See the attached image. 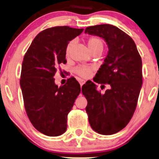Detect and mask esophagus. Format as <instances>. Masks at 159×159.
I'll return each mask as SVG.
<instances>
[{"instance_id":"34e87169","label":"esophagus","mask_w":159,"mask_h":159,"mask_svg":"<svg viewBox=\"0 0 159 159\" xmlns=\"http://www.w3.org/2000/svg\"><path fill=\"white\" fill-rule=\"evenodd\" d=\"M85 82H86V81H84V80H83V79H79V84H80V85H81V87H82V86L84 84Z\"/></svg>"}]
</instances>
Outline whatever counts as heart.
I'll use <instances>...</instances> for the list:
<instances>
[{
  "instance_id": "obj_1",
  "label": "heart",
  "mask_w": 159,
  "mask_h": 159,
  "mask_svg": "<svg viewBox=\"0 0 159 159\" xmlns=\"http://www.w3.org/2000/svg\"><path fill=\"white\" fill-rule=\"evenodd\" d=\"M75 42L73 40H71L66 45L65 49V54L66 57L70 56L71 52H72V47H73ZM87 45L90 49V52H93L95 51H102L104 48V43L101 38L98 36H91L87 39ZM93 66H85L80 65L76 66L74 69V72H75L78 75L81 76L82 78H88L92 73L93 71L94 70Z\"/></svg>"
}]
</instances>
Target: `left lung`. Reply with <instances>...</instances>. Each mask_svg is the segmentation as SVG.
Instances as JSON below:
<instances>
[{"label":"left lung","instance_id":"8db88e82","mask_svg":"<svg viewBox=\"0 0 159 159\" xmlns=\"http://www.w3.org/2000/svg\"><path fill=\"white\" fill-rule=\"evenodd\" d=\"M85 33L103 38L108 45L93 81L110 88L101 93L93 82L87 81L82 93L87 100L86 111L91 128L110 135L126 126L135 111L143 83L141 57L132 37L114 25L87 27Z\"/></svg>","mask_w":159,"mask_h":159}]
</instances>
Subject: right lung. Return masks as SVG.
I'll use <instances>...</instances> for the list:
<instances>
[{
	"mask_svg": "<svg viewBox=\"0 0 159 159\" xmlns=\"http://www.w3.org/2000/svg\"><path fill=\"white\" fill-rule=\"evenodd\" d=\"M83 30L68 26L45 29L34 38L24 57L20 79L24 105L34 127L47 136L66 132L67 116L81 92L75 78L58 87L54 76L57 69L63 73L60 65L66 63V45Z\"/></svg>",
	"mask_w": 159,
	"mask_h": 159,
	"instance_id": "obj_1",
	"label": "right lung"
}]
</instances>
